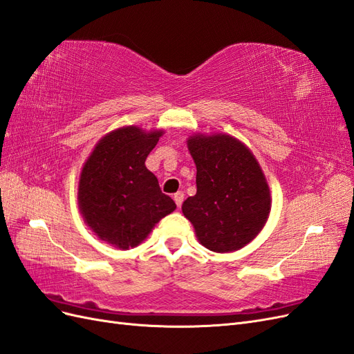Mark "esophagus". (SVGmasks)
<instances>
[{
  "mask_svg": "<svg viewBox=\"0 0 354 354\" xmlns=\"http://www.w3.org/2000/svg\"><path fill=\"white\" fill-rule=\"evenodd\" d=\"M174 200H175L176 206L180 207V205H183V201H184V193H183V191H178V193H175L174 194Z\"/></svg>",
  "mask_w": 354,
  "mask_h": 354,
  "instance_id": "esophagus-1",
  "label": "esophagus"
}]
</instances>
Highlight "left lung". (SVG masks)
<instances>
[{"instance_id": "left-lung-1", "label": "left lung", "mask_w": 354, "mask_h": 354, "mask_svg": "<svg viewBox=\"0 0 354 354\" xmlns=\"http://www.w3.org/2000/svg\"><path fill=\"white\" fill-rule=\"evenodd\" d=\"M187 147L197 167V193L183 203L197 240L218 254L250 243L264 228L271 193L252 151L227 133H196Z\"/></svg>"}]
</instances>
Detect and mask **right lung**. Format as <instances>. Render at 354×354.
<instances>
[{"instance_id": "right-lung-1", "label": "right lung", "mask_w": 354, "mask_h": 354, "mask_svg": "<svg viewBox=\"0 0 354 354\" xmlns=\"http://www.w3.org/2000/svg\"><path fill=\"white\" fill-rule=\"evenodd\" d=\"M165 130L123 126L106 133L83 165L78 207L87 227L118 249L136 248L176 209L145 166Z\"/></svg>"}]
</instances>
